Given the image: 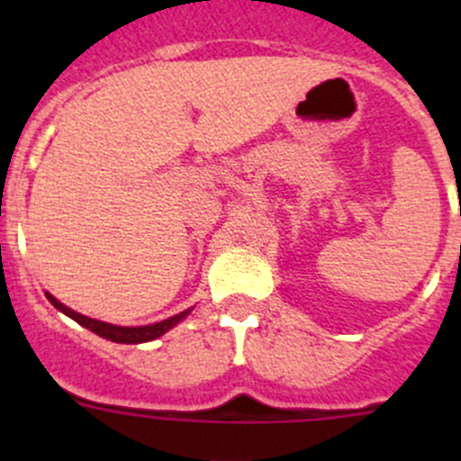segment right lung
<instances>
[{
  "instance_id": "obj_1",
  "label": "right lung",
  "mask_w": 461,
  "mask_h": 461,
  "mask_svg": "<svg viewBox=\"0 0 461 461\" xmlns=\"http://www.w3.org/2000/svg\"><path fill=\"white\" fill-rule=\"evenodd\" d=\"M46 299L50 301V303L55 305V308L59 310V312H64L67 317H71L76 323L85 325L86 330H91V332H95L97 337L102 339H109V341H115V343H147V341H153V339L162 337L165 332H169L171 328H176V325L180 323L183 319H187V314L192 312L194 308L185 310V312L180 314H174V317L165 319V321H158V323H149V325H113V323H106V321H97V319H91V317H85V314L76 312V310L67 308L64 303H59L58 299H55L50 292H44Z\"/></svg>"
}]
</instances>
